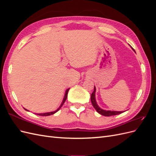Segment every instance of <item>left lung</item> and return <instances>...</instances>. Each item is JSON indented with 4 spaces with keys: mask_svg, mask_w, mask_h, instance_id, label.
Segmentation results:
<instances>
[{
    "mask_svg": "<svg viewBox=\"0 0 156 156\" xmlns=\"http://www.w3.org/2000/svg\"><path fill=\"white\" fill-rule=\"evenodd\" d=\"M96 87L94 86V92L92 93L91 94V102L92 104L93 105V107H94V108L96 110V111L100 114L101 115L105 116H112V115H119L121 114V113L124 112V111H107V110H104L102 109L101 108H100V107L98 106V103L96 102Z\"/></svg>",
    "mask_w": 156,
    "mask_h": 156,
    "instance_id": "obj_1",
    "label": "left lung"
}]
</instances>
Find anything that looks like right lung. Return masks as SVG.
Instances as JSON below:
<instances>
[{"mask_svg": "<svg viewBox=\"0 0 156 156\" xmlns=\"http://www.w3.org/2000/svg\"><path fill=\"white\" fill-rule=\"evenodd\" d=\"M69 88H68V89L66 90V92H65V94H64V98H63V100H62V103H61V104H60V107L57 108V109L54 111H52V112H45V113H39V114H37V115H40V116H49V115H52L55 114V113H56L58 111H59V109L61 108V107H62V106L63 105V104L64 103L65 101L66 100V98H67V97H68V91H69ZM25 109L26 111H29L27 110L26 108H25Z\"/></svg>", "mask_w": 156, "mask_h": 156, "instance_id": "obj_1", "label": "right lung"}]
</instances>
